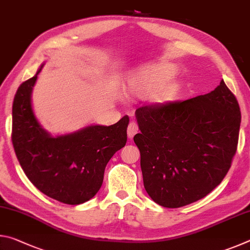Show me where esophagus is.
<instances>
[{
	"label": "esophagus",
	"mask_w": 250,
	"mask_h": 250,
	"mask_svg": "<svg viewBox=\"0 0 250 250\" xmlns=\"http://www.w3.org/2000/svg\"><path fill=\"white\" fill-rule=\"evenodd\" d=\"M139 132V126L137 125V122H130V125L128 126V138L132 139L134 137V134H137Z\"/></svg>",
	"instance_id": "1"
}]
</instances>
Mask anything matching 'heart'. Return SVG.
I'll list each match as a JSON object with an SVG mask.
<instances>
[{
	"instance_id": "heart-1",
	"label": "heart",
	"mask_w": 250,
	"mask_h": 250,
	"mask_svg": "<svg viewBox=\"0 0 250 250\" xmlns=\"http://www.w3.org/2000/svg\"><path fill=\"white\" fill-rule=\"evenodd\" d=\"M176 74L174 67L168 64H156L142 67L129 76L126 90L135 97H149L154 103L164 104L170 101L174 95V87L167 83Z\"/></svg>"
}]
</instances>
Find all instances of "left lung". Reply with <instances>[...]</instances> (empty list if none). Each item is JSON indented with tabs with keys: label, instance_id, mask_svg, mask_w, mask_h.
<instances>
[{
	"label": "left lung",
	"instance_id": "1",
	"mask_svg": "<svg viewBox=\"0 0 250 250\" xmlns=\"http://www.w3.org/2000/svg\"><path fill=\"white\" fill-rule=\"evenodd\" d=\"M143 184L156 204L177 208L209 194L229 170L238 143V101L222 80L195 98L135 110Z\"/></svg>",
	"mask_w": 250,
	"mask_h": 250
}]
</instances>
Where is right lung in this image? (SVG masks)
Here are the masks:
<instances>
[{
  "label": "right lung",
  "mask_w": 250,
  "mask_h": 250,
  "mask_svg": "<svg viewBox=\"0 0 250 250\" xmlns=\"http://www.w3.org/2000/svg\"><path fill=\"white\" fill-rule=\"evenodd\" d=\"M44 65L16 91L12 142L24 173L42 193L65 204H83L99 191L105 166L125 146L129 117L109 126L90 125L52 135L42 126L32 105L33 88Z\"/></svg>",
  "instance_id": "add662e5"
}]
</instances>
